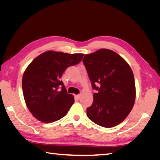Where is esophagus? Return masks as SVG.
<instances>
[{
  "instance_id": "obj_1",
  "label": "esophagus",
  "mask_w": 160,
  "mask_h": 160,
  "mask_svg": "<svg viewBox=\"0 0 160 160\" xmlns=\"http://www.w3.org/2000/svg\"><path fill=\"white\" fill-rule=\"evenodd\" d=\"M81 94H79V95H75V98L76 99H79L80 98H81Z\"/></svg>"
}]
</instances>
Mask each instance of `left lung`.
<instances>
[{
  "instance_id": "1",
  "label": "left lung",
  "mask_w": 160,
  "mask_h": 160,
  "mask_svg": "<svg viewBox=\"0 0 160 160\" xmlns=\"http://www.w3.org/2000/svg\"><path fill=\"white\" fill-rule=\"evenodd\" d=\"M83 62L92 88L98 91L87 109L88 118L104 128L116 126L128 117L135 103L132 69L118 53L107 49L85 55Z\"/></svg>"
}]
</instances>
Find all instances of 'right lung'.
I'll list each match as a JSON object with an SVG mask.
<instances>
[{"label":"right lung","instance_id":"obj_1","mask_svg":"<svg viewBox=\"0 0 160 160\" xmlns=\"http://www.w3.org/2000/svg\"><path fill=\"white\" fill-rule=\"evenodd\" d=\"M83 54L47 51L37 57L23 73L22 88L27 107L37 119L52 123L67 115L74 103L62 81L63 72L78 64ZM62 90H58V87Z\"/></svg>","mask_w":160,"mask_h":160}]
</instances>
